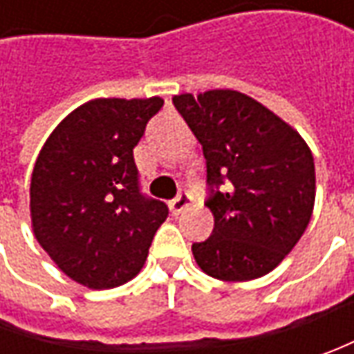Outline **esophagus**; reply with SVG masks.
I'll return each mask as SVG.
<instances>
[{"mask_svg":"<svg viewBox=\"0 0 354 354\" xmlns=\"http://www.w3.org/2000/svg\"><path fill=\"white\" fill-rule=\"evenodd\" d=\"M191 205V198L187 193H181V195H177V197L173 198L169 203V209H171V214H181V212L187 209Z\"/></svg>","mask_w":354,"mask_h":354,"instance_id":"esophagus-1","label":"esophagus"}]
</instances>
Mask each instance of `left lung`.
Wrapping results in <instances>:
<instances>
[{
  "label": "left lung",
  "mask_w": 354,
  "mask_h": 354,
  "mask_svg": "<svg viewBox=\"0 0 354 354\" xmlns=\"http://www.w3.org/2000/svg\"><path fill=\"white\" fill-rule=\"evenodd\" d=\"M203 145L212 234L193 244L198 268L223 281L270 274L306 232L315 203L311 149L272 110L236 90L173 96Z\"/></svg>",
  "instance_id": "1"
}]
</instances>
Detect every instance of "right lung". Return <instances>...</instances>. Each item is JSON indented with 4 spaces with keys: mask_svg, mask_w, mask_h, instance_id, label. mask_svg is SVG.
<instances>
[{
    "mask_svg": "<svg viewBox=\"0 0 354 354\" xmlns=\"http://www.w3.org/2000/svg\"><path fill=\"white\" fill-rule=\"evenodd\" d=\"M153 98H96L62 120L31 175L35 238L62 272L92 290L126 283L145 264L167 218L140 191L133 147L161 110Z\"/></svg>",
    "mask_w": 354,
    "mask_h": 354,
    "instance_id": "add662e5",
    "label": "right lung"
}]
</instances>
